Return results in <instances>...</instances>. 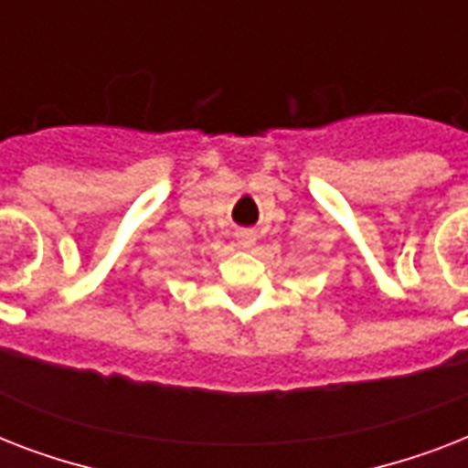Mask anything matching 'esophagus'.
I'll return each mask as SVG.
<instances>
[{
  "label": "esophagus",
  "mask_w": 468,
  "mask_h": 468,
  "mask_svg": "<svg viewBox=\"0 0 468 468\" xmlns=\"http://www.w3.org/2000/svg\"><path fill=\"white\" fill-rule=\"evenodd\" d=\"M255 242H257L255 230H240V233H238V245H240V248L250 250Z\"/></svg>",
  "instance_id": "obj_1"
}]
</instances>
